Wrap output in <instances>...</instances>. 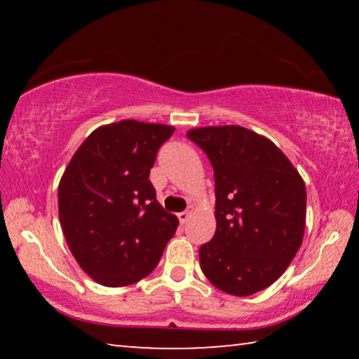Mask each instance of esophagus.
<instances>
[{
    "label": "esophagus",
    "instance_id": "obj_1",
    "mask_svg": "<svg viewBox=\"0 0 359 359\" xmlns=\"http://www.w3.org/2000/svg\"><path fill=\"white\" fill-rule=\"evenodd\" d=\"M190 215H191V212H190V210H184V212H180V214H177L180 224H185L188 218H190Z\"/></svg>",
    "mask_w": 359,
    "mask_h": 359
}]
</instances>
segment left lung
<instances>
[{
    "instance_id": "1",
    "label": "left lung",
    "mask_w": 359,
    "mask_h": 359,
    "mask_svg": "<svg viewBox=\"0 0 359 359\" xmlns=\"http://www.w3.org/2000/svg\"><path fill=\"white\" fill-rule=\"evenodd\" d=\"M187 136L214 168L217 229L199 248L204 276L234 296L271 287L302 244V177L274 142L242 126H204Z\"/></svg>"
}]
</instances>
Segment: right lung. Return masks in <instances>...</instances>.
Wrapping results in <instances>:
<instances>
[{
  "instance_id": "obj_1",
  "label": "right lung",
  "mask_w": 359,
  "mask_h": 359,
  "mask_svg": "<svg viewBox=\"0 0 359 359\" xmlns=\"http://www.w3.org/2000/svg\"><path fill=\"white\" fill-rule=\"evenodd\" d=\"M174 126L121 120L96 128L58 185V215L79 266L104 287L147 277L179 226L149 180Z\"/></svg>"
}]
</instances>
